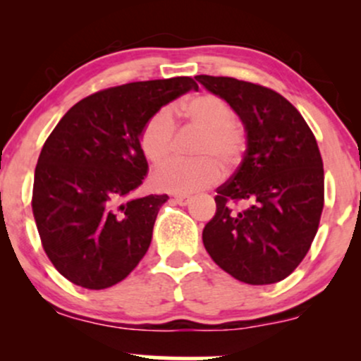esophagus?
I'll use <instances>...</instances> for the list:
<instances>
[{
	"mask_svg": "<svg viewBox=\"0 0 361 361\" xmlns=\"http://www.w3.org/2000/svg\"><path fill=\"white\" fill-rule=\"evenodd\" d=\"M175 202L180 205H186L192 202V197L190 195H175Z\"/></svg>",
	"mask_w": 361,
	"mask_h": 361,
	"instance_id": "obj_1",
	"label": "esophagus"
}]
</instances>
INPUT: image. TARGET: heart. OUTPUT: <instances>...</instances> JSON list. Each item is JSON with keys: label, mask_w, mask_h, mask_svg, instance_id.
I'll return each mask as SVG.
<instances>
[{"label": "heart", "mask_w": 361, "mask_h": 361, "mask_svg": "<svg viewBox=\"0 0 361 361\" xmlns=\"http://www.w3.org/2000/svg\"><path fill=\"white\" fill-rule=\"evenodd\" d=\"M190 127L200 130L195 140L190 161H173L152 175V183L164 192L188 195L209 188L221 180V167L233 171L247 149V134L235 120L231 103L212 93H200L176 109ZM139 144L149 163L164 164L176 146V127L171 111L157 110L146 120Z\"/></svg>", "instance_id": "1"}]
</instances>
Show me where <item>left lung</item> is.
Wrapping results in <instances>:
<instances>
[{
    "instance_id": "left-lung-1",
    "label": "left lung",
    "mask_w": 361,
    "mask_h": 361,
    "mask_svg": "<svg viewBox=\"0 0 361 361\" xmlns=\"http://www.w3.org/2000/svg\"><path fill=\"white\" fill-rule=\"evenodd\" d=\"M231 103L247 132L243 163L215 195L204 246L235 280L287 279L310 250L324 207V168L300 111L267 86L226 76H195Z\"/></svg>"
}]
</instances>
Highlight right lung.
I'll list each match as a JSON object with an SVG mask.
<instances>
[{"instance_id": "obj_1", "label": "right lung", "mask_w": 361, "mask_h": 361, "mask_svg": "<svg viewBox=\"0 0 361 361\" xmlns=\"http://www.w3.org/2000/svg\"><path fill=\"white\" fill-rule=\"evenodd\" d=\"M192 88L195 80L180 76L97 91L45 140L32 210L45 255L71 283L109 288L147 252L168 195L132 198L147 175L139 135L152 114Z\"/></svg>"}]
</instances>
